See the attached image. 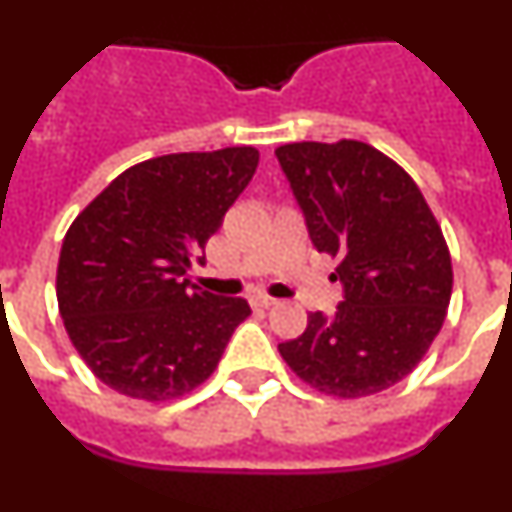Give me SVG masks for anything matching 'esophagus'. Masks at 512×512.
Listing matches in <instances>:
<instances>
[{
  "label": "esophagus",
  "instance_id": "34e87169",
  "mask_svg": "<svg viewBox=\"0 0 512 512\" xmlns=\"http://www.w3.org/2000/svg\"><path fill=\"white\" fill-rule=\"evenodd\" d=\"M251 302H253V305H256V307H271V305H277V300H274V297H269V295H253Z\"/></svg>",
  "mask_w": 512,
  "mask_h": 512
}]
</instances>
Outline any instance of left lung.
Masks as SVG:
<instances>
[{
	"mask_svg": "<svg viewBox=\"0 0 512 512\" xmlns=\"http://www.w3.org/2000/svg\"><path fill=\"white\" fill-rule=\"evenodd\" d=\"M274 153L312 246L341 259L343 284L336 315L310 312L279 354L325 395H377L413 372L446 320L449 246L418 184L377 148L305 140Z\"/></svg>",
	"mask_w": 512,
	"mask_h": 512,
	"instance_id": "left-lung-1",
	"label": "left lung"
}]
</instances>
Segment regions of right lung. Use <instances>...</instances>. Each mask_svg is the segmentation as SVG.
Listing matches in <instances>:
<instances>
[{
  "label": "right lung",
  "instance_id": "obj_1",
  "mask_svg": "<svg viewBox=\"0 0 512 512\" xmlns=\"http://www.w3.org/2000/svg\"><path fill=\"white\" fill-rule=\"evenodd\" d=\"M259 166L251 146L169 153L122 171L71 223L58 259L63 325L99 382L164 402L200 387L233 330L243 297L189 282Z\"/></svg>",
  "mask_w": 512,
  "mask_h": 512
}]
</instances>
